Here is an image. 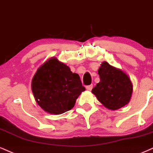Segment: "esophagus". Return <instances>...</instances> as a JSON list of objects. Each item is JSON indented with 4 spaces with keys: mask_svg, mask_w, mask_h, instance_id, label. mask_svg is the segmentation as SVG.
<instances>
[{
    "mask_svg": "<svg viewBox=\"0 0 153 153\" xmlns=\"http://www.w3.org/2000/svg\"><path fill=\"white\" fill-rule=\"evenodd\" d=\"M92 88H93L92 84H91V85H89V86H87V87H86V89H87V90H88V91H91V89H92Z\"/></svg>",
    "mask_w": 153,
    "mask_h": 153,
    "instance_id": "esophagus-1",
    "label": "esophagus"
}]
</instances>
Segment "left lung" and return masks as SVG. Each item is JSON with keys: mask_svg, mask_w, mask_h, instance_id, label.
<instances>
[{"mask_svg": "<svg viewBox=\"0 0 153 153\" xmlns=\"http://www.w3.org/2000/svg\"><path fill=\"white\" fill-rule=\"evenodd\" d=\"M98 74L100 82L91 92L99 102L111 110H116L129 103L133 87L126 74L107 62L102 63Z\"/></svg>", "mask_w": 153, "mask_h": 153, "instance_id": "1", "label": "left lung"}]
</instances>
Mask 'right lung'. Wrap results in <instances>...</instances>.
I'll use <instances>...</instances> for the list:
<instances>
[{"mask_svg": "<svg viewBox=\"0 0 153 153\" xmlns=\"http://www.w3.org/2000/svg\"><path fill=\"white\" fill-rule=\"evenodd\" d=\"M31 89L41 109L53 114L72 109L78 97L85 91L79 76L56 57L49 59L37 69Z\"/></svg>", "mask_w": 153, "mask_h": 153, "instance_id": "obj_1", "label": "right lung"}]
</instances>
